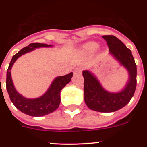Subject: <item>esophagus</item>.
<instances>
[{"mask_svg": "<svg viewBox=\"0 0 147 147\" xmlns=\"http://www.w3.org/2000/svg\"><path fill=\"white\" fill-rule=\"evenodd\" d=\"M82 67H79L75 68V69H74V74L77 75V74L81 73V72H82Z\"/></svg>", "mask_w": 147, "mask_h": 147, "instance_id": "obj_1", "label": "esophagus"}]
</instances>
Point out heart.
Wrapping results in <instances>:
<instances>
[{
	"mask_svg": "<svg viewBox=\"0 0 147 147\" xmlns=\"http://www.w3.org/2000/svg\"><path fill=\"white\" fill-rule=\"evenodd\" d=\"M98 47H99V45L97 43V42H90L85 45V47H84V50H85L87 52H88V53H94L95 51H97Z\"/></svg>",
	"mask_w": 147,
	"mask_h": 147,
	"instance_id": "b5f03b06",
	"label": "heart"
}]
</instances>
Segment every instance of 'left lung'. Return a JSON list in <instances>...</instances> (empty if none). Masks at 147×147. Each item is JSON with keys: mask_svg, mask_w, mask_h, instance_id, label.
I'll return each instance as SVG.
<instances>
[{"mask_svg": "<svg viewBox=\"0 0 147 147\" xmlns=\"http://www.w3.org/2000/svg\"><path fill=\"white\" fill-rule=\"evenodd\" d=\"M109 55L128 72L129 78L121 91L111 92L105 90L97 77L90 70H84V99L90 109L100 112L117 111L129 102L137 86V65L131 50L114 35H104Z\"/></svg>", "mask_w": 147, "mask_h": 147, "instance_id": "8db88e82", "label": "left lung"}]
</instances>
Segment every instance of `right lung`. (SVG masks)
Masks as SVG:
<instances>
[{
	"instance_id": "obj_1",
	"label": "right lung",
	"mask_w": 147,
	"mask_h": 147,
	"mask_svg": "<svg viewBox=\"0 0 147 147\" xmlns=\"http://www.w3.org/2000/svg\"><path fill=\"white\" fill-rule=\"evenodd\" d=\"M51 47L53 46L44 43L30 44L13 56L7 70L6 89L10 100L18 109L30 116L42 117L56 110L61 101L60 92L67 84L70 82L73 73L70 72L64 76L57 77L55 78L47 91L42 96L38 98L29 99L23 97L16 90L11 78L12 67L17 59L23 55L30 53L36 48Z\"/></svg>"
}]
</instances>
